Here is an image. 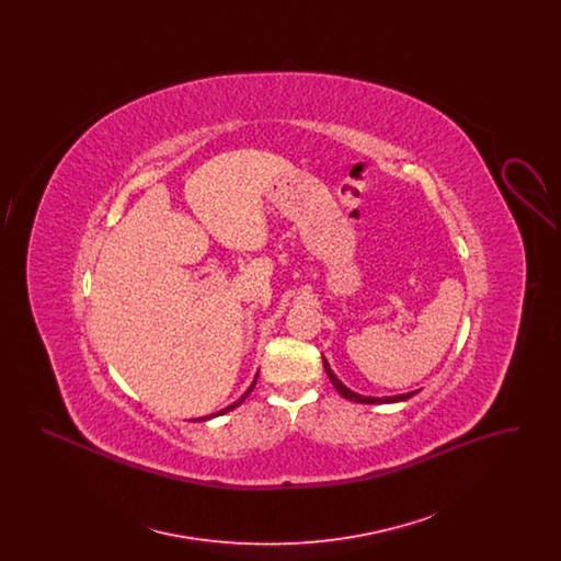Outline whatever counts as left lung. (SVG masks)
I'll return each mask as SVG.
<instances>
[{
  "label": "left lung",
  "instance_id": "8db88e82",
  "mask_svg": "<svg viewBox=\"0 0 561 561\" xmlns=\"http://www.w3.org/2000/svg\"><path fill=\"white\" fill-rule=\"evenodd\" d=\"M323 370L328 374V378H330V382L334 385V389L345 398V400L357 401V403H393V401H403L410 400L414 393H419V391H412V393H403V396H393V398H366V396H359V393H355V391H351L347 389L339 378H336V374L330 370V364L325 362V357H323Z\"/></svg>",
  "mask_w": 561,
  "mask_h": 561
}]
</instances>
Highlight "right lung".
I'll return each mask as SVG.
<instances>
[{
	"label": "right lung",
	"instance_id": "add662e5",
	"mask_svg": "<svg viewBox=\"0 0 561 561\" xmlns=\"http://www.w3.org/2000/svg\"><path fill=\"white\" fill-rule=\"evenodd\" d=\"M259 376V374H256ZM254 385H256V378H254V382L248 387V391L241 396L240 400L236 401V403H231V405H227V408H222L220 412H216V414H210V416H202V419H197V421H208V419H214V416H218V414H225V412H229V410H233V408H238L240 403H243V400L252 393V389H254Z\"/></svg>",
	"mask_w": 561,
	"mask_h": 561
}]
</instances>
